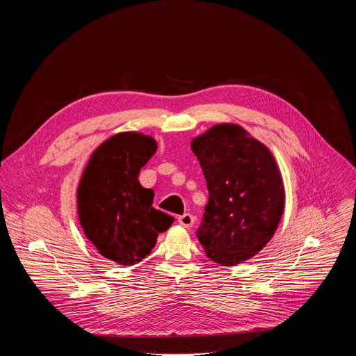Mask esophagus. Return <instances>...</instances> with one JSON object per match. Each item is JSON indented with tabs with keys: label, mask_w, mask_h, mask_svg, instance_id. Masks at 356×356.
<instances>
[{
	"label": "esophagus",
	"mask_w": 356,
	"mask_h": 356,
	"mask_svg": "<svg viewBox=\"0 0 356 356\" xmlns=\"http://www.w3.org/2000/svg\"><path fill=\"white\" fill-rule=\"evenodd\" d=\"M177 220H179L181 227L191 228V227H193V223H195V216L191 215V213H184V215H180Z\"/></svg>",
	"instance_id": "obj_1"
}]
</instances>
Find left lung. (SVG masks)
<instances>
[{
    "instance_id": "left-lung-1",
    "label": "left lung",
    "mask_w": 356,
    "mask_h": 356,
    "mask_svg": "<svg viewBox=\"0 0 356 356\" xmlns=\"http://www.w3.org/2000/svg\"><path fill=\"white\" fill-rule=\"evenodd\" d=\"M209 192L197 239L220 266L263 250L284 211L282 175L270 149L236 124H219L192 141Z\"/></svg>"
}]
</instances>
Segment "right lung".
Returning a JSON list of instances; mask_svg holds the SVG:
<instances>
[{"label":"right lung","instance_id":"1","mask_svg":"<svg viewBox=\"0 0 356 356\" xmlns=\"http://www.w3.org/2000/svg\"><path fill=\"white\" fill-rule=\"evenodd\" d=\"M156 149L148 136L117 134L93 152L79 183L78 213L85 235L99 254L121 266L145 258L175 220L153 208L154 191L138 181Z\"/></svg>","mask_w":356,"mask_h":356}]
</instances>
